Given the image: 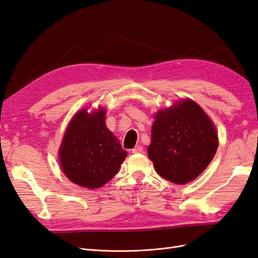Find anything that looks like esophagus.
Returning <instances> with one entry per match:
<instances>
[{"label":"esophagus","mask_w":258,"mask_h":258,"mask_svg":"<svg viewBox=\"0 0 258 258\" xmlns=\"http://www.w3.org/2000/svg\"><path fill=\"white\" fill-rule=\"evenodd\" d=\"M132 153H134V154H140V153H142L143 152V147L142 146H136L135 148H134V150H132L131 151Z\"/></svg>","instance_id":"1"}]
</instances>
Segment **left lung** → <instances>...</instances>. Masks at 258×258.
Wrapping results in <instances>:
<instances>
[{"mask_svg": "<svg viewBox=\"0 0 258 258\" xmlns=\"http://www.w3.org/2000/svg\"><path fill=\"white\" fill-rule=\"evenodd\" d=\"M147 148L156 172L175 184H186L204 172L217 151L213 122L191 100H183L156 115Z\"/></svg>", "mask_w": 258, "mask_h": 258, "instance_id": "8db88e82", "label": "left lung"}]
</instances>
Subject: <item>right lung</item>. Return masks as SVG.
Segmentation results:
<instances>
[{
    "label": "right lung",
    "instance_id": "obj_1",
    "mask_svg": "<svg viewBox=\"0 0 258 258\" xmlns=\"http://www.w3.org/2000/svg\"><path fill=\"white\" fill-rule=\"evenodd\" d=\"M127 152L105 126V112L77 113L69 124L59 157L68 178L87 188H98L114 177Z\"/></svg>",
    "mask_w": 258,
    "mask_h": 258
}]
</instances>
